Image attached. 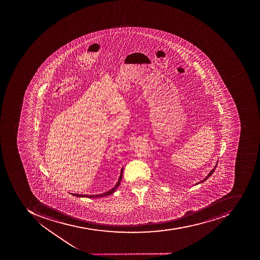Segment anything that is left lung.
<instances>
[{"mask_svg": "<svg viewBox=\"0 0 260 260\" xmlns=\"http://www.w3.org/2000/svg\"><path fill=\"white\" fill-rule=\"evenodd\" d=\"M216 166H217V164H216V166H215V167L213 168V170H212V171H211L210 173H208V175L207 176V177H205V178L204 179V180H203V181H200L199 183H197V184H200V183L204 182V181H206L207 179H208V177H210V176L212 175V173H213V172L215 171V169H216Z\"/></svg>", "mask_w": 260, "mask_h": 260, "instance_id": "obj_1", "label": "left lung"}]
</instances>
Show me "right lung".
<instances>
[{
	"mask_svg": "<svg viewBox=\"0 0 260 260\" xmlns=\"http://www.w3.org/2000/svg\"><path fill=\"white\" fill-rule=\"evenodd\" d=\"M122 172H123V168H122V170H121V173H120L119 179H118V182H117L116 185L112 188V189L109 190L107 192H104V193L98 194V195H83V194H75V193H71L72 196H75V197H87V198H98V197H107V196L111 195V194L114 192L115 190L118 188V185L120 184V182H121V180L122 178Z\"/></svg>",
	"mask_w": 260,
	"mask_h": 260,
	"instance_id": "obj_1",
	"label": "right lung"
}]
</instances>
